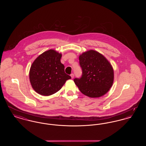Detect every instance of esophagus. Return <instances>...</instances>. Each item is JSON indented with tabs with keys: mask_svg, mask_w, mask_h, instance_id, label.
I'll return each mask as SVG.
<instances>
[{
	"mask_svg": "<svg viewBox=\"0 0 146 146\" xmlns=\"http://www.w3.org/2000/svg\"><path fill=\"white\" fill-rule=\"evenodd\" d=\"M70 76H71V78H72V79H73V78H74V74H73V73H72L71 74H70Z\"/></svg>",
	"mask_w": 146,
	"mask_h": 146,
	"instance_id": "34e87169",
	"label": "esophagus"
}]
</instances>
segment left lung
Instances as JSON below:
<instances>
[{
	"instance_id": "obj_1",
	"label": "left lung",
	"mask_w": 146,
	"mask_h": 146,
	"mask_svg": "<svg viewBox=\"0 0 146 146\" xmlns=\"http://www.w3.org/2000/svg\"><path fill=\"white\" fill-rule=\"evenodd\" d=\"M79 63L82 75L74 79L79 90L84 95L94 98L106 94L114 80V71L110 63L102 54L89 50L80 55Z\"/></svg>"
}]
</instances>
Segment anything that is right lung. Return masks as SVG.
I'll use <instances>...</instances> for the list:
<instances>
[{
  "mask_svg": "<svg viewBox=\"0 0 146 146\" xmlns=\"http://www.w3.org/2000/svg\"><path fill=\"white\" fill-rule=\"evenodd\" d=\"M62 55L49 50L39 56L32 63L29 80L33 89L43 96H49L60 90L71 77L64 72L61 62Z\"/></svg>",
  "mask_w": 146,
  "mask_h": 146,
  "instance_id": "add662e5",
  "label": "right lung"
}]
</instances>
